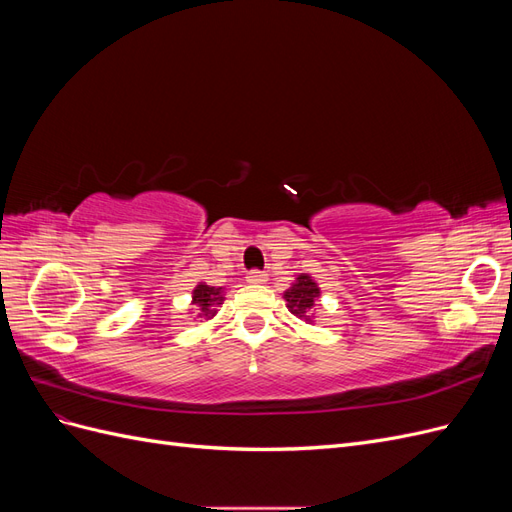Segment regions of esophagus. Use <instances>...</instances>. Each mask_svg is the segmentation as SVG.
I'll return each instance as SVG.
<instances>
[{
  "label": "esophagus",
  "mask_w": 512,
  "mask_h": 512,
  "mask_svg": "<svg viewBox=\"0 0 512 512\" xmlns=\"http://www.w3.org/2000/svg\"><path fill=\"white\" fill-rule=\"evenodd\" d=\"M247 282H250V284H265L267 282V273L265 271H258V269L247 271Z\"/></svg>",
  "instance_id": "esophagus-1"
}]
</instances>
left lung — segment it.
I'll use <instances>...</instances> for the list:
<instances>
[{
  "label": "left lung",
  "instance_id": "8db88e82",
  "mask_svg": "<svg viewBox=\"0 0 512 512\" xmlns=\"http://www.w3.org/2000/svg\"><path fill=\"white\" fill-rule=\"evenodd\" d=\"M320 297V288L318 284L312 280V277L301 273L286 292V307L290 309V314L297 316L299 320H305L307 324H312L314 314H316V301Z\"/></svg>",
  "mask_w": 512,
  "mask_h": 512
}]
</instances>
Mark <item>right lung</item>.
<instances>
[{
    "label": "right lung",
    "mask_w": 512,
    "mask_h": 512,
    "mask_svg": "<svg viewBox=\"0 0 512 512\" xmlns=\"http://www.w3.org/2000/svg\"><path fill=\"white\" fill-rule=\"evenodd\" d=\"M224 301L222 297V288L215 286H207L205 282H200L194 292H192V305H194V314H198V318H213L218 314V309Z\"/></svg>",
    "instance_id": "obj_1"
}]
</instances>
